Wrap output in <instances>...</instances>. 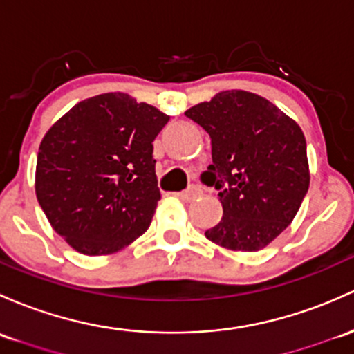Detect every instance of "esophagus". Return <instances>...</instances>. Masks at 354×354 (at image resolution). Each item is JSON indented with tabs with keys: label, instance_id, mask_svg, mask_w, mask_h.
<instances>
[{
	"label": "esophagus",
	"instance_id": "1",
	"mask_svg": "<svg viewBox=\"0 0 354 354\" xmlns=\"http://www.w3.org/2000/svg\"><path fill=\"white\" fill-rule=\"evenodd\" d=\"M199 194H201L199 187H191V189H189V191H184V192H177L176 196L178 197V199H182V201H185V203H189V201L196 199V197L199 196Z\"/></svg>",
	"mask_w": 354,
	"mask_h": 354
}]
</instances>
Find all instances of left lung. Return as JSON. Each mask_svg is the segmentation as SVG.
Listing matches in <instances>:
<instances>
[{"instance_id": "1", "label": "left lung", "mask_w": 354, "mask_h": 354, "mask_svg": "<svg viewBox=\"0 0 354 354\" xmlns=\"http://www.w3.org/2000/svg\"><path fill=\"white\" fill-rule=\"evenodd\" d=\"M211 136L201 178L219 191L223 218L206 238L258 252L292 223L309 189L306 136L292 118L248 91H223L185 111Z\"/></svg>"}]
</instances>
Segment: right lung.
Returning a JSON list of instances; mask_svg holds the SVG:
<instances>
[{"mask_svg":"<svg viewBox=\"0 0 354 354\" xmlns=\"http://www.w3.org/2000/svg\"><path fill=\"white\" fill-rule=\"evenodd\" d=\"M169 120L128 94L106 93L77 102L45 133L37 199L75 252L116 253L148 230L160 201L153 140Z\"/></svg>","mask_w":354,"mask_h":354,"instance_id":"obj_1","label":"right lung"}]
</instances>
